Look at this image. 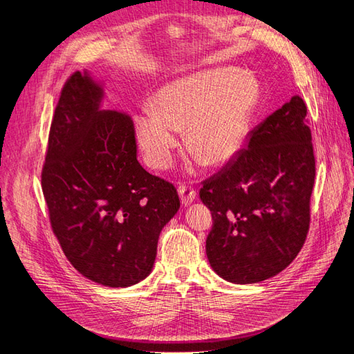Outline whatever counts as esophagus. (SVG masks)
I'll return each instance as SVG.
<instances>
[{
	"label": "esophagus",
	"instance_id": "obj_1",
	"mask_svg": "<svg viewBox=\"0 0 354 354\" xmlns=\"http://www.w3.org/2000/svg\"><path fill=\"white\" fill-rule=\"evenodd\" d=\"M178 195H180L181 203H185V205H189V203L194 202V199L196 198V190L192 187V186L181 185L178 187Z\"/></svg>",
	"mask_w": 354,
	"mask_h": 354
}]
</instances>
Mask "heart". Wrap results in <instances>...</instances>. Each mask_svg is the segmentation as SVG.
<instances>
[{"instance_id": "heart-1", "label": "heart", "mask_w": 354, "mask_h": 354, "mask_svg": "<svg viewBox=\"0 0 354 354\" xmlns=\"http://www.w3.org/2000/svg\"><path fill=\"white\" fill-rule=\"evenodd\" d=\"M257 104V84L239 69L190 73L158 90L152 108L136 118V140L149 167L165 169L178 146L180 130L186 127L190 149L207 165L218 167L243 147Z\"/></svg>"}]
</instances>
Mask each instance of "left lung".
Here are the masks:
<instances>
[{
    "label": "left lung",
    "mask_w": 354,
    "mask_h": 354,
    "mask_svg": "<svg viewBox=\"0 0 354 354\" xmlns=\"http://www.w3.org/2000/svg\"><path fill=\"white\" fill-rule=\"evenodd\" d=\"M306 115L294 95L254 128L248 149L203 181L199 196L212 216L207 257L224 281L269 279L303 248L316 174Z\"/></svg>",
    "instance_id": "obj_1"
}]
</instances>
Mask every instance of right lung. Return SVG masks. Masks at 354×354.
Returning <instances> with one entry per match:
<instances>
[{"label": "right lung", "mask_w": 354, "mask_h": 354, "mask_svg": "<svg viewBox=\"0 0 354 354\" xmlns=\"http://www.w3.org/2000/svg\"><path fill=\"white\" fill-rule=\"evenodd\" d=\"M103 82L68 78L53 118L42 194L53 232L71 264L111 288L136 285L153 269L159 233L176 216V187L137 160L131 118L100 109Z\"/></svg>", "instance_id": "obj_1"}]
</instances>
